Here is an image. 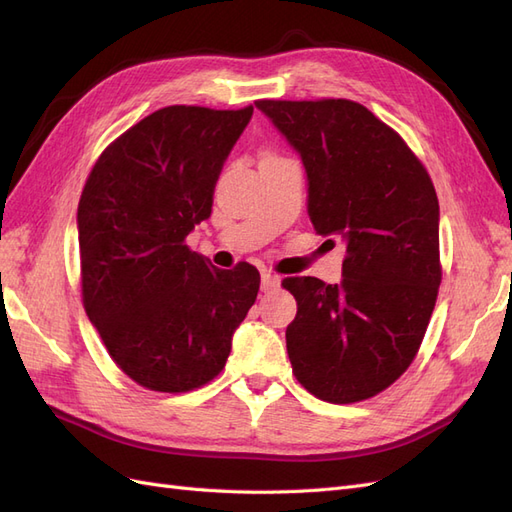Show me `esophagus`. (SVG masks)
<instances>
[{"instance_id": "1", "label": "esophagus", "mask_w": 512, "mask_h": 512, "mask_svg": "<svg viewBox=\"0 0 512 512\" xmlns=\"http://www.w3.org/2000/svg\"><path fill=\"white\" fill-rule=\"evenodd\" d=\"M277 286H280V277L273 275V273H262V277H260V288H262V292H271V290H275Z\"/></svg>"}]
</instances>
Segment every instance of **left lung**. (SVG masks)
<instances>
[{"label": "left lung", "instance_id": "obj_1", "mask_svg": "<svg viewBox=\"0 0 512 512\" xmlns=\"http://www.w3.org/2000/svg\"><path fill=\"white\" fill-rule=\"evenodd\" d=\"M303 160L318 235L346 243L342 284L286 277L292 374L329 404L382 393L421 348L442 282L440 207L423 162L359 102L256 100ZM333 241V239H329Z\"/></svg>", "mask_w": 512, "mask_h": 512}]
</instances>
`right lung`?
Segmentation results:
<instances>
[{
  "mask_svg": "<svg viewBox=\"0 0 512 512\" xmlns=\"http://www.w3.org/2000/svg\"><path fill=\"white\" fill-rule=\"evenodd\" d=\"M254 106L175 104L108 145L79 200L83 305L115 365L158 393H188L220 374L256 301L260 273L215 269L185 237Z\"/></svg>",
  "mask_w": 512,
  "mask_h": 512,
  "instance_id": "1",
  "label": "right lung"
}]
</instances>
